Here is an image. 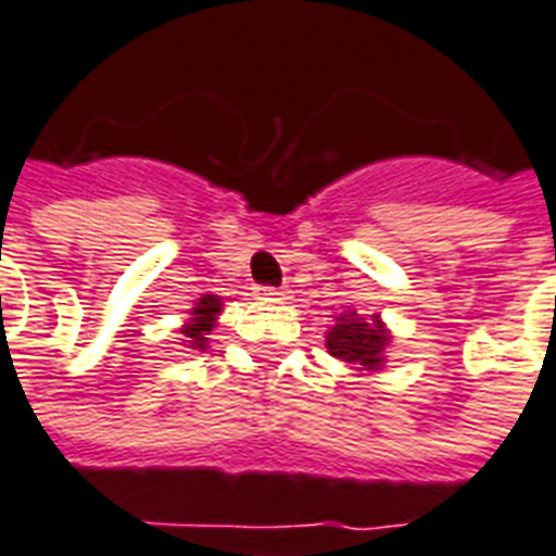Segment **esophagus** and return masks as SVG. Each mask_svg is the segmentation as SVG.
<instances>
[{"label": "esophagus", "mask_w": 556, "mask_h": 556, "mask_svg": "<svg viewBox=\"0 0 556 556\" xmlns=\"http://www.w3.org/2000/svg\"><path fill=\"white\" fill-rule=\"evenodd\" d=\"M257 293H261V299H273V302H281L283 290H278V287H257Z\"/></svg>", "instance_id": "34e87169"}]
</instances>
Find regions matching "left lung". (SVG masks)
Segmentation results:
<instances>
[{
	"label": "left lung",
	"mask_w": 556,
	"mask_h": 556,
	"mask_svg": "<svg viewBox=\"0 0 556 556\" xmlns=\"http://www.w3.org/2000/svg\"><path fill=\"white\" fill-rule=\"evenodd\" d=\"M383 345H387V331L381 323H363L354 316H340L337 325L328 331V352L345 363H361L366 369H378L383 361Z\"/></svg>",
	"instance_id": "1"
}]
</instances>
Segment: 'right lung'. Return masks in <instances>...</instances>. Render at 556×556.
<instances>
[{
  "mask_svg": "<svg viewBox=\"0 0 556 556\" xmlns=\"http://www.w3.org/2000/svg\"><path fill=\"white\" fill-rule=\"evenodd\" d=\"M219 304H223V302H219L216 295H204L202 302L193 307V319L184 325V331H181L184 337H187V342H193V349H204V340H207L204 333L214 328L216 313L223 311Z\"/></svg>",
  "mask_w": 556,
  "mask_h": 556,
  "instance_id": "right-lung-1",
  "label": "right lung"
}]
</instances>
